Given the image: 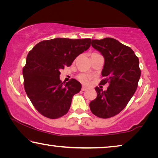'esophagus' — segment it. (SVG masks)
<instances>
[{
  "instance_id": "34e87169",
  "label": "esophagus",
  "mask_w": 158,
  "mask_h": 158,
  "mask_svg": "<svg viewBox=\"0 0 158 158\" xmlns=\"http://www.w3.org/2000/svg\"><path fill=\"white\" fill-rule=\"evenodd\" d=\"M86 89H87V88L85 86H82V88H81V90H83V91H84V90H85Z\"/></svg>"
}]
</instances>
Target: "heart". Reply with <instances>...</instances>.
Instances as JSON below:
<instances>
[{"label": "heart", "instance_id": "b5f03b06", "mask_svg": "<svg viewBox=\"0 0 158 158\" xmlns=\"http://www.w3.org/2000/svg\"><path fill=\"white\" fill-rule=\"evenodd\" d=\"M79 81L84 84H87L90 79V76L86 74H80L77 77Z\"/></svg>", "mask_w": 158, "mask_h": 158}]
</instances>
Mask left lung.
Segmentation results:
<instances>
[{"instance_id":"8db88e82","label":"left lung","mask_w":158,"mask_h":158,"mask_svg":"<svg viewBox=\"0 0 158 158\" xmlns=\"http://www.w3.org/2000/svg\"><path fill=\"white\" fill-rule=\"evenodd\" d=\"M92 47L105 58L100 85L108 84L106 90L95 88L97 98L90 102L92 113L101 118L119 114L135 94L141 76L139 61L130 47L106 37L93 40Z\"/></svg>"}]
</instances>
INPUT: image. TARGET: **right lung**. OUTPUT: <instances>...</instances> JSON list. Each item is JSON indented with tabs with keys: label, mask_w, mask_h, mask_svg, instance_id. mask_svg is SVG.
<instances>
[{
	"label": "right lung",
	"mask_w": 158,
	"mask_h": 158,
	"mask_svg": "<svg viewBox=\"0 0 158 158\" xmlns=\"http://www.w3.org/2000/svg\"><path fill=\"white\" fill-rule=\"evenodd\" d=\"M91 39L55 38L37 44L30 52L23 68L25 91L34 107L42 116L58 118L68 113L74 95L81 84L72 79L64 83L60 70L90 46Z\"/></svg>",
	"instance_id": "right-lung-1"
}]
</instances>
